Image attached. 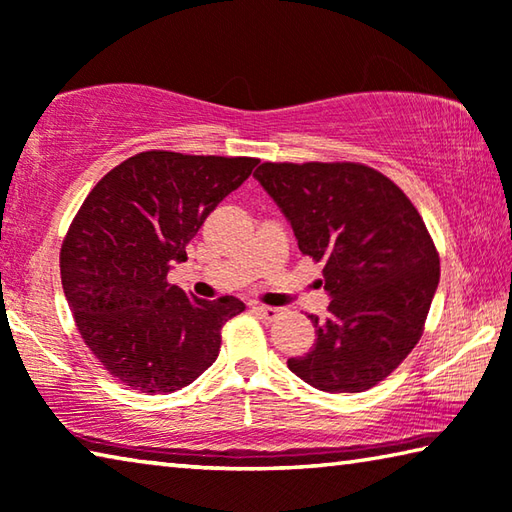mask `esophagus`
Returning a JSON list of instances; mask_svg holds the SVG:
<instances>
[{
	"label": "esophagus",
	"mask_w": 512,
	"mask_h": 512,
	"mask_svg": "<svg viewBox=\"0 0 512 512\" xmlns=\"http://www.w3.org/2000/svg\"><path fill=\"white\" fill-rule=\"evenodd\" d=\"M254 312L258 317H261L263 321H274L276 317L281 315L279 308H270V306H254Z\"/></svg>",
	"instance_id": "esophagus-1"
}]
</instances>
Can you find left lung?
Masks as SVG:
<instances>
[{
    "mask_svg": "<svg viewBox=\"0 0 512 512\" xmlns=\"http://www.w3.org/2000/svg\"><path fill=\"white\" fill-rule=\"evenodd\" d=\"M254 177L292 224L301 254L324 263L328 315H310L315 344L290 371L328 393L375 387L423 335L441 263L400 188L353 161L272 164Z\"/></svg>",
    "mask_w": 512,
    "mask_h": 512,
    "instance_id": "8db88e82",
    "label": "left lung"
}]
</instances>
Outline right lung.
Here are the masks:
<instances>
[{"label": "right lung", "instance_id": "add662e5", "mask_svg": "<svg viewBox=\"0 0 512 512\" xmlns=\"http://www.w3.org/2000/svg\"><path fill=\"white\" fill-rule=\"evenodd\" d=\"M254 157L139 152L85 197L60 249L80 337L105 371L139 393H173L209 369L220 330L245 310L168 283L206 215L245 182Z\"/></svg>", "mask_w": 512, "mask_h": 512}]
</instances>
